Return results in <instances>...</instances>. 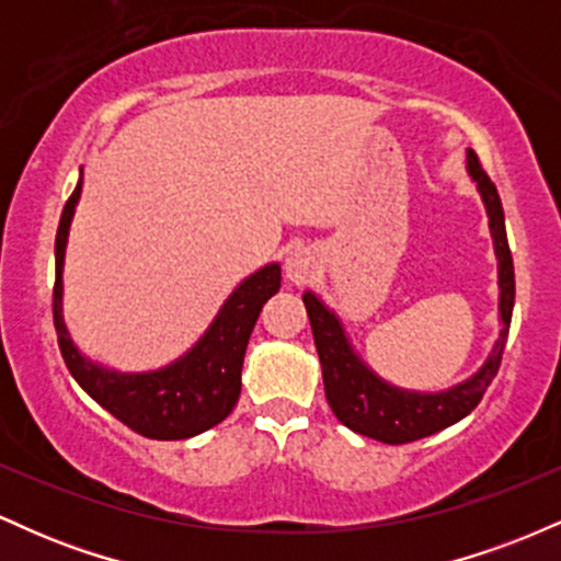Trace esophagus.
I'll return each mask as SVG.
<instances>
[{"label": "esophagus", "mask_w": 561, "mask_h": 561, "mask_svg": "<svg viewBox=\"0 0 561 561\" xmlns=\"http://www.w3.org/2000/svg\"><path fill=\"white\" fill-rule=\"evenodd\" d=\"M319 272V255L311 248H295L285 261V274L293 285H306Z\"/></svg>", "instance_id": "34e87169"}]
</instances>
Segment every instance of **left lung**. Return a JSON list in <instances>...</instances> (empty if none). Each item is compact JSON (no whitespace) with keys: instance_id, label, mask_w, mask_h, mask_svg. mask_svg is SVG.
Returning <instances> with one entry per match:
<instances>
[{"instance_id":"left-lung-1","label":"left lung","mask_w":561,"mask_h":561,"mask_svg":"<svg viewBox=\"0 0 561 561\" xmlns=\"http://www.w3.org/2000/svg\"><path fill=\"white\" fill-rule=\"evenodd\" d=\"M467 171L472 182L478 184V192L488 210V227H491L495 259H499V321L501 332L495 340L491 356L480 366L478 375H472L465 382L443 392H414L401 390L396 385L385 382L362 362L353 351L351 340L345 337L343 324L334 317V311L321 302L313 293H302L308 319H311L313 343L321 362V375H324V392L330 409L334 411L345 427L353 433L375 437L379 443L401 446V443L420 440L440 430L450 427L459 420H465L485 396L488 385L493 382L495 371L504 356L508 324H512L514 308V263L512 250H508L506 227H504V208L501 197L495 192L485 171H482L478 156L469 150Z\"/></svg>"}]
</instances>
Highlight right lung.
<instances>
[{
  "label": "right lung",
  "mask_w": 561,
  "mask_h": 561,
  "mask_svg": "<svg viewBox=\"0 0 561 561\" xmlns=\"http://www.w3.org/2000/svg\"><path fill=\"white\" fill-rule=\"evenodd\" d=\"M83 171L73 195L62 208L55 237V293L53 313L60 353L68 371L102 409L121 420L134 433L152 440H184L216 427L234 409L242 390V362L259 313L282 285L279 263H268L250 274L229 295L214 324L205 330L182 358L156 371L124 375L87 358L70 340L62 319V263L70 221L81 197Z\"/></svg>",
  "instance_id": "add662e5"
}]
</instances>
